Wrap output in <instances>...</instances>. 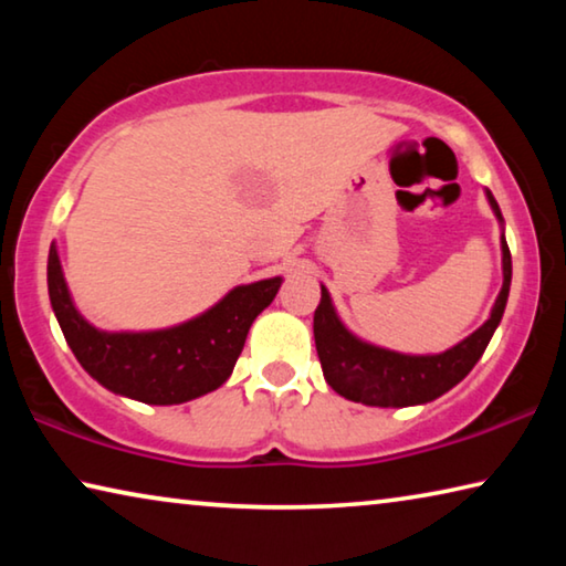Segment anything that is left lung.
Segmentation results:
<instances>
[{
    "label": "left lung",
    "instance_id": "left-lung-1",
    "mask_svg": "<svg viewBox=\"0 0 566 566\" xmlns=\"http://www.w3.org/2000/svg\"><path fill=\"white\" fill-rule=\"evenodd\" d=\"M486 199L502 224L504 282L490 319L452 349L439 354H401L364 342L344 327L327 286L322 284V300L314 312V344H317L324 379L337 395L367 407H415L442 397L472 371L494 329L500 327L512 284V254L504 239V217L490 189Z\"/></svg>",
    "mask_w": 566,
    "mask_h": 566
}]
</instances>
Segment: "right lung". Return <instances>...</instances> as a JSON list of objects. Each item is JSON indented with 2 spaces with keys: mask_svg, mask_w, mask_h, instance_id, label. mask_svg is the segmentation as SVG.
I'll use <instances>...</instances> for the list:
<instances>
[{
  "mask_svg": "<svg viewBox=\"0 0 566 566\" xmlns=\"http://www.w3.org/2000/svg\"><path fill=\"white\" fill-rule=\"evenodd\" d=\"M46 286L54 317L84 371L114 395L167 407L224 385L249 327L272 304L282 276L239 284L199 317L155 332H104L84 319L72 302L54 244L46 260Z\"/></svg>",
  "mask_w": 566,
  "mask_h": 566,
  "instance_id": "right-lung-1",
  "label": "right lung"
}]
</instances>
